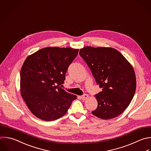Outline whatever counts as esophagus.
<instances>
[{
	"mask_svg": "<svg viewBox=\"0 0 151 151\" xmlns=\"http://www.w3.org/2000/svg\"><path fill=\"white\" fill-rule=\"evenodd\" d=\"M88 94H83V95L81 96L82 99H83V100H85L87 99H88Z\"/></svg>",
	"mask_w": 151,
	"mask_h": 151,
	"instance_id": "esophagus-1",
	"label": "esophagus"
}]
</instances>
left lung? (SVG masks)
Returning <instances> with one entry per match:
<instances>
[{
    "instance_id": "8db88e82",
    "label": "left lung",
    "mask_w": 151,
    "mask_h": 151,
    "mask_svg": "<svg viewBox=\"0 0 151 151\" xmlns=\"http://www.w3.org/2000/svg\"><path fill=\"white\" fill-rule=\"evenodd\" d=\"M79 54L102 88L95 96L98 105L92 114L104 120L122 114L136 90V76L132 65L113 48L86 47L80 50Z\"/></svg>"
}]
</instances>
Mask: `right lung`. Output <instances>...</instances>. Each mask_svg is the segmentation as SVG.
I'll use <instances>...</instances> for the list:
<instances>
[{
	"instance_id": "obj_1",
	"label": "right lung",
	"mask_w": 151,
	"mask_h": 151,
	"mask_svg": "<svg viewBox=\"0 0 151 151\" xmlns=\"http://www.w3.org/2000/svg\"><path fill=\"white\" fill-rule=\"evenodd\" d=\"M78 49L47 47L29 55L21 70V94L38 118L52 121L64 116L77 96L60 85Z\"/></svg>"
}]
</instances>
